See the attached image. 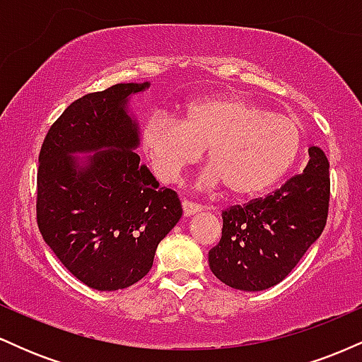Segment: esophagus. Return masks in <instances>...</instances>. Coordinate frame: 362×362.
<instances>
[{"mask_svg":"<svg viewBox=\"0 0 362 362\" xmlns=\"http://www.w3.org/2000/svg\"><path fill=\"white\" fill-rule=\"evenodd\" d=\"M182 209H184L185 216H192L195 213H199V211H202V207L199 204H195V202L182 201Z\"/></svg>","mask_w":362,"mask_h":362,"instance_id":"obj_1","label":"esophagus"}]
</instances>
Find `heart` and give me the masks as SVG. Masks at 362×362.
<instances>
[{
    "mask_svg": "<svg viewBox=\"0 0 362 362\" xmlns=\"http://www.w3.org/2000/svg\"><path fill=\"white\" fill-rule=\"evenodd\" d=\"M141 146L153 172L175 182L207 148L211 167L204 187L226 185L238 197L267 192L289 172L303 146L301 126L243 97H211L190 102L182 119L163 112L149 115Z\"/></svg>",
    "mask_w": 362,
    "mask_h": 362,
    "instance_id": "b5f03b06",
    "label": "heart"
}]
</instances>
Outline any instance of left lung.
<instances>
[{
    "mask_svg": "<svg viewBox=\"0 0 362 362\" xmlns=\"http://www.w3.org/2000/svg\"><path fill=\"white\" fill-rule=\"evenodd\" d=\"M310 161L267 197L223 211L221 240L209 250V267L233 289L264 291L293 271L325 228L330 172L325 153L308 149Z\"/></svg>",
    "mask_w": 362,
    "mask_h": 362,
    "instance_id": "obj_1",
    "label": "left lung"
}]
</instances>
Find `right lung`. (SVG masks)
<instances>
[{
	"label": "right lung",
	"mask_w": 362,
	"mask_h": 362,
	"mask_svg": "<svg viewBox=\"0 0 362 362\" xmlns=\"http://www.w3.org/2000/svg\"><path fill=\"white\" fill-rule=\"evenodd\" d=\"M117 83L74 100L47 131L37 170V224L76 279L98 291L129 288L151 271L158 243L182 216L175 190L139 163L129 95ZM95 152L85 164L73 154Z\"/></svg>",
	"instance_id": "1"
}]
</instances>
